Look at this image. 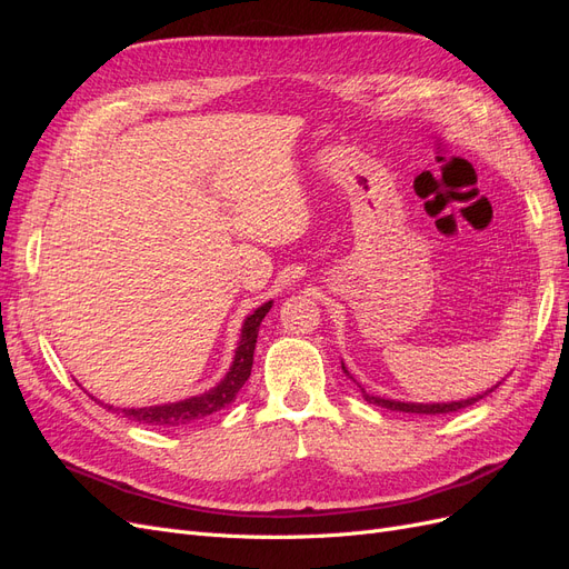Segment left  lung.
I'll list each match as a JSON object with an SVG mask.
<instances>
[{
    "instance_id": "1",
    "label": "left lung",
    "mask_w": 569,
    "mask_h": 569,
    "mask_svg": "<svg viewBox=\"0 0 569 569\" xmlns=\"http://www.w3.org/2000/svg\"><path fill=\"white\" fill-rule=\"evenodd\" d=\"M341 370L349 375V370L343 368V363H341ZM349 377H351V375H349ZM351 380H353V377H351ZM498 385H501V382H498ZM498 385H496V387H498ZM496 387H491V389L485 391V393L472 396V399L451 401V403H406V401H391V399H382V396L366 393V389H360V391H363V399H366L368 403H372V406H380V408H387V410H399V412H422V416H439V412H456V410H462V408H468V406L477 403L479 399H485V396H489Z\"/></svg>"
}]
</instances>
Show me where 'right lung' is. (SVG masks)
Instances as JSON below:
<instances>
[{
  "label": "right lung",
  "mask_w": 569,
  "mask_h": 569,
  "mask_svg": "<svg viewBox=\"0 0 569 569\" xmlns=\"http://www.w3.org/2000/svg\"><path fill=\"white\" fill-rule=\"evenodd\" d=\"M270 306H272V301L258 306L256 311L244 320L242 337H239L232 366H230L228 375L222 377L218 387L203 391L199 396H192V399L176 401V403H161V406H147V408H113V406H107V408L111 412H120V416L132 420V422L149 425V427L180 429L189 422L209 418V416H213V412L230 406L237 399L239 389H242L244 382L249 380L251 366H253V349H256V339H258V327H261L266 313L270 311ZM101 406H104V403H101Z\"/></svg>",
  "instance_id": "obj_1"
}]
</instances>
